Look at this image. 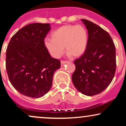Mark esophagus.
Returning <instances> with one entry per match:
<instances>
[{
  "label": "esophagus",
  "instance_id": "esophagus-1",
  "mask_svg": "<svg viewBox=\"0 0 126 126\" xmlns=\"http://www.w3.org/2000/svg\"><path fill=\"white\" fill-rule=\"evenodd\" d=\"M66 62H67L64 61V60H62V61H61V66H62V67L64 66V65L66 64Z\"/></svg>",
  "mask_w": 126,
  "mask_h": 126
}]
</instances>
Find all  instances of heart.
<instances>
[{
	"instance_id": "heart-1",
	"label": "heart",
	"mask_w": 126,
	"mask_h": 126,
	"mask_svg": "<svg viewBox=\"0 0 126 126\" xmlns=\"http://www.w3.org/2000/svg\"><path fill=\"white\" fill-rule=\"evenodd\" d=\"M88 34L81 25H66L60 27L51 34V38H46L44 45L54 58H59L65 47L69 56L75 58L80 57L88 47Z\"/></svg>"
}]
</instances>
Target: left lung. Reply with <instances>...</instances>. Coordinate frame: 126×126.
Masks as SVG:
<instances>
[{
  "mask_svg": "<svg viewBox=\"0 0 126 126\" xmlns=\"http://www.w3.org/2000/svg\"><path fill=\"white\" fill-rule=\"evenodd\" d=\"M88 32L86 51L75 60L76 69L72 76L76 89L94 96L108 87L116 69L115 47L110 34L99 26L82 19Z\"/></svg>",
  "mask_w": 126,
  "mask_h": 126,
  "instance_id": "1",
  "label": "left lung"
}]
</instances>
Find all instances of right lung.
I'll use <instances>...</instances> for the list:
<instances>
[{
	"label": "right lung",
	"instance_id": "1",
	"mask_svg": "<svg viewBox=\"0 0 126 126\" xmlns=\"http://www.w3.org/2000/svg\"><path fill=\"white\" fill-rule=\"evenodd\" d=\"M50 28L49 24H29L19 30L9 43L6 53L9 79L25 96H44L51 89L54 72L60 67V60L53 58L44 45Z\"/></svg>",
	"mask_w": 126,
	"mask_h": 126
}]
</instances>
